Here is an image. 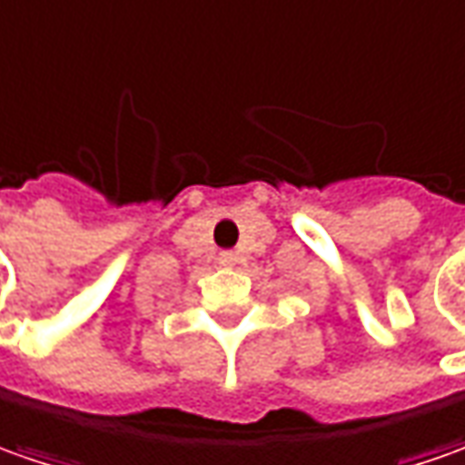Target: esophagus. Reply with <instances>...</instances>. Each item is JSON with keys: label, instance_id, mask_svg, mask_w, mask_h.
Listing matches in <instances>:
<instances>
[{"label": "esophagus", "instance_id": "34e87169", "mask_svg": "<svg viewBox=\"0 0 465 465\" xmlns=\"http://www.w3.org/2000/svg\"><path fill=\"white\" fill-rule=\"evenodd\" d=\"M236 262H239V257H236L233 252H221V254H219L221 267H233Z\"/></svg>", "mask_w": 465, "mask_h": 465}]
</instances>
